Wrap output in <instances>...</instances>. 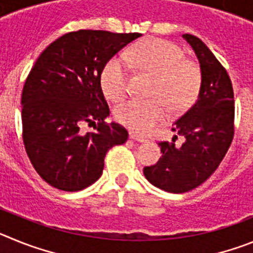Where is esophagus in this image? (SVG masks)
<instances>
[{"label":"esophagus","mask_w":253,"mask_h":253,"mask_svg":"<svg viewBox=\"0 0 253 253\" xmlns=\"http://www.w3.org/2000/svg\"><path fill=\"white\" fill-rule=\"evenodd\" d=\"M129 137H130L131 139L138 140V142H140V143H146V142H148V139H147L146 137H143V135H140V134L134 133V131H130V133H129Z\"/></svg>","instance_id":"obj_1"}]
</instances>
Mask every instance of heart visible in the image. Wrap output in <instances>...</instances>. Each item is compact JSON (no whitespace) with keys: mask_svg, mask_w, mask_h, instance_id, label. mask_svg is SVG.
<instances>
[{"mask_svg":"<svg viewBox=\"0 0 253 253\" xmlns=\"http://www.w3.org/2000/svg\"><path fill=\"white\" fill-rule=\"evenodd\" d=\"M130 57L138 68L153 76L148 100L131 99L115 109L120 124L137 131H147L162 122L172 110H181L194 101L202 82L200 69L193 60L185 59V51L166 40H147L133 48ZM128 69L124 58H111L101 72L102 92L111 101H120L128 92Z\"/></svg>","mask_w":253,"mask_h":253,"instance_id":"1","label":"heart"}]
</instances>
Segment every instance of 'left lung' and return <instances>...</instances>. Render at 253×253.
I'll return each instance as SVG.
<instances>
[{"mask_svg": "<svg viewBox=\"0 0 253 253\" xmlns=\"http://www.w3.org/2000/svg\"><path fill=\"white\" fill-rule=\"evenodd\" d=\"M195 51L202 71L198 100L173 123L172 130L185 138L183 146L161 142L162 157L143 173L156 187L181 194L195 189L213 175L231 146L234 134V97L231 78L199 38L182 35Z\"/></svg>", "mask_w": 253, "mask_h": 253, "instance_id": "1", "label": "left lung"}]
</instances>
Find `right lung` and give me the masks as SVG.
Instances as JSON below:
<instances>
[{
	"label": "right lung",
	"mask_w": 253,
	"mask_h": 253,
	"mask_svg": "<svg viewBox=\"0 0 253 253\" xmlns=\"http://www.w3.org/2000/svg\"><path fill=\"white\" fill-rule=\"evenodd\" d=\"M139 33L78 30L46 46L26 78L21 96L22 139L31 165L45 182L80 191L100 178L107 151L128 131L106 123L110 110L101 90L105 64ZM82 122L95 124L82 134Z\"/></svg>",
	"instance_id": "right-lung-1"
}]
</instances>
